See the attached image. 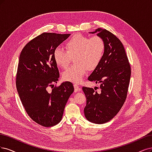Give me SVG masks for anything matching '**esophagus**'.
<instances>
[{
  "instance_id": "obj_1",
  "label": "esophagus",
  "mask_w": 152,
  "mask_h": 152,
  "mask_svg": "<svg viewBox=\"0 0 152 152\" xmlns=\"http://www.w3.org/2000/svg\"><path fill=\"white\" fill-rule=\"evenodd\" d=\"M74 88H75V92H77V91H79L81 90L79 86L77 85H74Z\"/></svg>"
}]
</instances>
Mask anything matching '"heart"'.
I'll use <instances>...</instances> for the list:
<instances>
[{"label":"heart","instance_id":"obj_1","mask_svg":"<svg viewBox=\"0 0 152 152\" xmlns=\"http://www.w3.org/2000/svg\"><path fill=\"white\" fill-rule=\"evenodd\" d=\"M66 51L57 48L53 56L56 64L62 69L69 65L75 57L74 66L63 72L62 77L66 81L80 83L87 70H94L100 64L105 52V43L99 36L90 37L76 34L65 43Z\"/></svg>","mask_w":152,"mask_h":152}]
</instances>
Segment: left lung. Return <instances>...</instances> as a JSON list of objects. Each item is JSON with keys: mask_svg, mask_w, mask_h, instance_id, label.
<instances>
[{"mask_svg": "<svg viewBox=\"0 0 152 152\" xmlns=\"http://www.w3.org/2000/svg\"><path fill=\"white\" fill-rule=\"evenodd\" d=\"M97 33L105 43L104 57L88 80L100 83L99 92L83 86L86 97L84 113L88 121L104 124L118 113L124 104L131 77V66L122 42L113 33L98 28Z\"/></svg>", "mask_w": 152, "mask_h": 152, "instance_id": "obj_1", "label": "left lung"}]
</instances>
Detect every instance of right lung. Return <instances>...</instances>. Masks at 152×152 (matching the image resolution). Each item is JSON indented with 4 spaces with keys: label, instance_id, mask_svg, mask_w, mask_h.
Masks as SVG:
<instances>
[{
    "label": "right lung",
    "instance_id": "obj_1",
    "mask_svg": "<svg viewBox=\"0 0 152 152\" xmlns=\"http://www.w3.org/2000/svg\"><path fill=\"white\" fill-rule=\"evenodd\" d=\"M71 34L43 33L24 47L19 58L16 88L22 104L31 119L44 127L57 124L65 105L74 91L71 82L53 87L59 77L53 59L56 48Z\"/></svg>",
    "mask_w": 152,
    "mask_h": 152
}]
</instances>
